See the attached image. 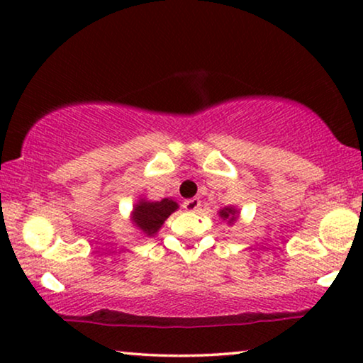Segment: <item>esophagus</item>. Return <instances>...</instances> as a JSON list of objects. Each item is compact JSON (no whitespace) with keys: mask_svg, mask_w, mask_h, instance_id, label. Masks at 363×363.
<instances>
[{"mask_svg":"<svg viewBox=\"0 0 363 363\" xmlns=\"http://www.w3.org/2000/svg\"><path fill=\"white\" fill-rule=\"evenodd\" d=\"M201 206V201L198 200V198H190V200H185L183 201V208H185L186 211H198Z\"/></svg>","mask_w":363,"mask_h":363,"instance_id":"1","label":"esophagus"}]
</instances>
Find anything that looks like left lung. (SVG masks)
Masks as SVG:
<instances>
[{
	"label": "left lung",
	"mask_w": 363,
	"mask_h": 363,
	"mask_svg": "<svg viewBox=\"0 0 363 363\" xmlns=\"http://www.w3.org/2000/svg\"><path fill=\"white\" fill-rule=\"evenodd\" d=\"M238 213L233 210V208H225V210H221L220 211V216L223 218V220H228V223H233V221H236V216Z\"/></svg>",
	"instance_id": "obj_1"
}]
</instances>
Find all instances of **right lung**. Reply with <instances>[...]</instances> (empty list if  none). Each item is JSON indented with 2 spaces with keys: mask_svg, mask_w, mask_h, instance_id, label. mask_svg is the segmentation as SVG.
<instances>
[{
  "mask_svg": "<svg viewBox=\"0 0 363 363\" xmlns=\"http://www.w3.org/2000/svg\"><path fill=\"white\" fill-rule=\"evenodd\" d=\"M177 208V203L173 200H168V198H163L162 201L142 200L138 201V205H135L132 221L147 236H153Z\"/></svg>",
  "mask_w": 363,
  "mask_h": 363,
  "instance_id": "right-lung-1",
  "label": "right lung"
}]
</instances>
